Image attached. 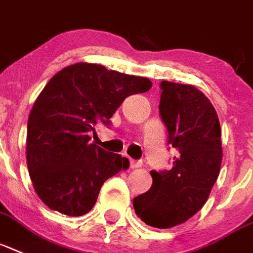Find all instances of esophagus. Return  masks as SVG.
Listing matches in <instances>:
<instances>
[{"instance_id":"esophagus-1","label":"esophagus","mask_w":253,"mask_h":253,"mask_svg":"<svg viewBox=\"0 0 253 253\" xmlns=\"http://www.w3.org/2000/svg\"><path fill=\"white\" fill-rule=\"evenodd\" d=\"M142 166V162L141 160H133L130 159V168H139Z\"/></svg>"}]
</instances>
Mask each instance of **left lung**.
I'll list each match as a JSON object with an SVG mask.
<instances>
[{
  "mask_svg": "<svg viewBox=\"0 0 253 253\" xmlns=\"http://www.w3.org/2000/svg\"><path fill=\"white\" fill-rule=\"evenodd\" d=\"M159 111L168 143L178 150L169 170H151L152 186L133 199L137 216L168 229L193 217L207 202L222 162L221 128L210 99L193 85L162 81Z\"/></svg>",
  "mask_w": 253,
  "mask_h": 253,
  "instance_id": "1",
  "label": "left lung"
}]
</instances>
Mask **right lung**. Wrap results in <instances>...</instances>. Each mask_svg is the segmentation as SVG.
<instances>
[{
    "mask_svg": "<svg viewBox=\"0 0 253 253\" xmlns=\"http://www.w3.org/2000/svg\"><path fill=\"white\" fill-rule=\"evenodd\" d=\"M146 77L76 63L54 75L33 104L27 125V166L39 198L50 210L83 216L106 179L129 160L90 142L95 125L110 119L131 94L150 90Z\"/></svg>",
    "mask_w": 253,
    "mask_h": 253,
    "instance_id": "right-lung-1",
    "label": "right lung"
}]
</instances>
